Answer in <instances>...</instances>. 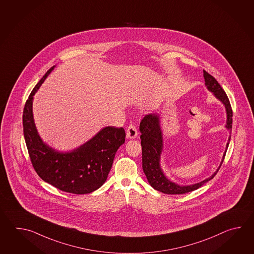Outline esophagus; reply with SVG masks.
I'll return each instance as SVG.
<instances>
[{"instance_id": "1", "label": "esophagus", "mask_w": 254, "mask_h": 254, "mask_svg": "<svg viewBox=\"0 0 254 254\" xmlns=\"http://www.w3.org/2000/svg\"><path fill=\"white\" fill-rule=\"evenodd\" d=\"M126 135H127V138H129V139H135L137 137L138 131H137V129H136L134 125H129L127 131H126Z\"/></svg>"}]
</instances>
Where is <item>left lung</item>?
I'll return each mask as SVG.
<instances>
[{
    "mask_svg": "<svg viewBox=\"0 0 254 254\" xmlns=\"http://www.w3.org/2000/svg\"><path fill=\"white\" fill-rule=\"evenodd\" d=\"M203 77L205 80L207 89L211 91L214 94V96L225 105L227 113L226 128L232 131V110L226 92L223 91L220 83L216 81L215 78L204 70H203ZM140 131L141 133L140 145L142 150L143 172L145 173L147 180L149 184H151V187L165 194H184V193H187L190 191L199 189L203 184H206L207 182H209L215 176L218 171L220 170L226 154V151H225L221 165L211 177L205 179L204 181L198 184L187 185V186H180L178 184L168 180L160 167V159H161L163 143H162V129L160 126V119L158 114L145 115L143 119L140 121ZM230 140H231V136L229 138V141ZM228 145H229V142L227 143L226 149H228Z\"/></svg>",
    "mask_w": 254,
    "mask_h": 254,
    "instance_id": "left-lung-1",
    "label": "left lung"
}]
</instances>
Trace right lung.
Listing matches in <instances>:
<instances>
[{
  "label": "right lung",
  "mask_w": 254,
  "mask_h": 254,
  "mask_svg": "<svg viewBox=\"0 0 254 254\" xmlns=\"http://www.w3.org/2000/svg\"><path fill=\"white\" fill-rule=\"evenodd\" d=\"M54 67L35 85L26 101L22 114L24 139L33 169L42 180L65 192L86 194L105 183L115 153L125 143V130L123 127H105L69 152H59L43 143L33 121V95Z\"/></svg>",
  "instance_id": "1"
}]
</instances>
